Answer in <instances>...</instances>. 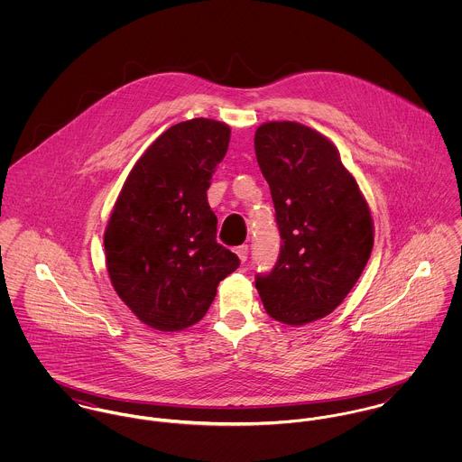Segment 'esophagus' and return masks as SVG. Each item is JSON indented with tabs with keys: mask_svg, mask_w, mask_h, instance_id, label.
Here are the masks:
<instances>
[{
	"mask_svg": "<svg viewBox=\"0 0 462 462\" xmlns=\"http://www.w3.org/2000/svg\"><path fill=\"white\" fill-rule=\"evenodd\" d=\"M235 253L238 254V258H240V262H242V263H245V262H247V254H249V247H247V245H240V247H236V249H235Z\"/></svg>",
	"mask_w": 462,
	"mask_h": 462,
	"instance_id": "1",
	"label": "esophagus"
}]
</instances>
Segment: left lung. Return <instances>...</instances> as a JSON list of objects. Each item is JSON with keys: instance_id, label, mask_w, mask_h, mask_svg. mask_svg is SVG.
Wrapping results in <instances>:
<instances>
[{"instance_id": "1", "label": "left lung", "mask_w": 462, "mask_h": 462, "mask_svg": "<svg viewBox=\"0 0 462 462\" xmlns=\"http://www.w3.org/2000/svg\"><path fill=\"white\" fill-rule=\"evenodd\" d=\"M254 149L282 240L277 263L256 275V288L273 320L304 326L332 313L357 282L374 247L372 213L322 133L264 123Z\"/></svg>"}]
</instances>
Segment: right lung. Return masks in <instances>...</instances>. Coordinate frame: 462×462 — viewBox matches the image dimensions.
Instances as JSON below:
<instances>
[{"label": "right lung", "mask_w": 462, "mask_h": 462, "mask_svg": "<svg viewBox=\"0 0 462 462\" xmlns=\"http://www.w3.org/2000/svg\"><path fill=\"white\" fill-rule=\"evenodd\" d=\"M231 130L192 119L162 133L126 178L105 231L110 281L140 322L158 330L198 324L218 282L240 264L217 244L209 180Z\"/></svg>", "instance_id": "right-lung-1"}]
</instances>
